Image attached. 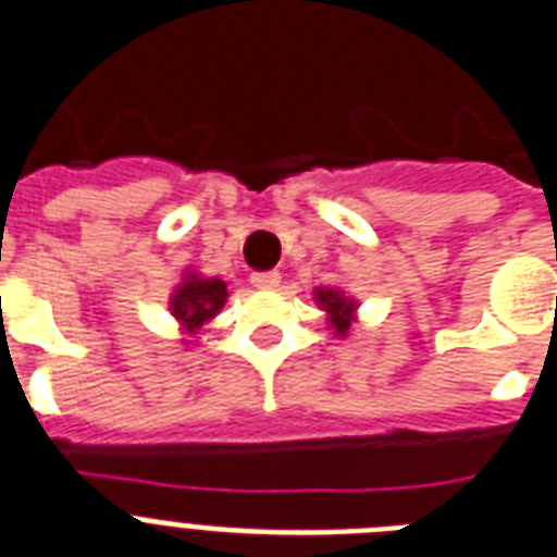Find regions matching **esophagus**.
Segmentation results:
<instances>
[{
	"mask_svg": "<svg viewBox=\"0 0 557 557\" xmlns=\"http://www.w3.org/2000/svg\"><path fill=\"white\" fill-rule=\"evenodd\" d=\"M250 284L256 289H275L282 284V275L275 273V270H270V273H252Z\"/></svg>",
	"mask_w": 557,
	"mask_h": 557,
	"instance_id": "34e87169",
	"label": "esophagus"
}]
</instances>
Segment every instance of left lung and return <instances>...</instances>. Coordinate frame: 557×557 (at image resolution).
Instances as JSON below:
<instances>
[{
	"label": "left lung",
	"instance_id": "obj_1",
	"mask_svg": "<svg viewBox=\"0 0 557 557\" xmlns=\"http://www.w3.org/2000/svg\"><path fill=\"white\" fill-rule=\"evenodd\" d=\"M315 305L327 312V321H330V327L335 330V335H347V330H350V321H356L352 319V312H356V301H352L350 296H344L342 289L319 287L315 289Z\"/></svg>",
	"mask_w": 557,
	"mask_h": 557
}]
</instances>
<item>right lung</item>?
Listing matches in <instances>:
<instances>
[{"mask_svg":"<svg viewBox=\"0 0 557 557\" xmlns=\"http://www.w3.org/2000/svg\"><path fill=\"white\" fill-rule=\"evenodd\" d=\"M227 301V284L222 278H201L199 273H187L182 278L173 298H170V312L185 327V333H199L205 321H210Z\"/></svg>","mask_w":557,"mask_h":557,"instance_id":"obj_1","label":"right lung"}]
</instances>
